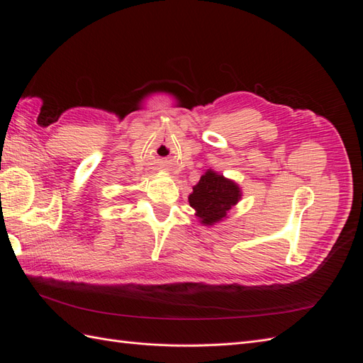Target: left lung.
Returning a JSON list of instances; mask_svg holds the SVG:
<instances>
[{"label":"left lung","instance_id":"8db88e82","mask_svg":"<svg viewBox=\"0 0 363 363\" xmlns=\"http://www.w3.org/2000/svg\"><path fill=\"white\" fill-rule=\"evenodd\" d=\"M242 199V189L235 180L224 177L213 169H207L188 196L195 216L203 225H215L224 221L227 213Z\"/></svg>","mask_w":363,"mask_h":363}]
</instances>
